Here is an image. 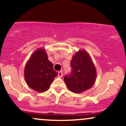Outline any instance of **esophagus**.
<instances>
[{"label":"esophagus","mask_w":126,"mask_h":126,"mask_svg":"<svg viewBox=\"0 0 126 126\" xmlns=\"http://www.w3.org/2000/svg\"><path fill=\"white\" fill-rule=\"evenodd\" d=\"M63 72H62V71H59V72H58V77H62V76H63Z\"/></svg>","instance_id":"esophagus-1"}]
</instances>
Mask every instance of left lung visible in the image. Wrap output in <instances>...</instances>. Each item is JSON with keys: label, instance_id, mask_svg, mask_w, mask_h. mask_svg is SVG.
Returning <instances> with one entry per match:
<instances>
[{"label": "left lung", "instance_id": "1", "mask_svg": "<svg viewBox=\"0 0 126 126\" xmlns=\"http://www.w3.org/2000/svg\"><path fill=\"white\" fill-rule=\"evenodd\" d=\"M70 64L71 72L64 77V82L69 90L79 93L93 85L96 71L87 52L83 50L77 52L72 57Z\"/></svg>", "mask_w": 126, "mask_h": 126}]
</instances>
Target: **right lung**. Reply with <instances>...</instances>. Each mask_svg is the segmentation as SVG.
I'll list each match as a JSON object with an SVG mask.
<instances>
[{
    "label": "right lung",
    "instance_id": "1",
    "mask_svg": "<svg viewBox=\"0 0 126 126\" xmlns=\"http://www.w3.org/2000/svg\"><path fill=\"white\" fill-rule=\"evenodd\" d=\"M57 75L43 49H38L33 54L24 71L25 79L29 87L39 93L47 90Z\"/></svg>",
    "mask_w": 126,
    "mask_h": 126
}]
</instances>
